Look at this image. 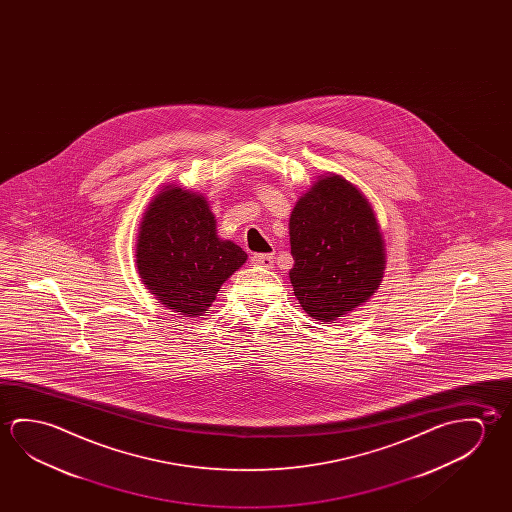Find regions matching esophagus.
<instances>
[{
    "mask_svg": "<svg viewBox=\"0 0 512 512\" xmlns=\"http://www.w3.org/2000/svg\"><path fill=\"white\" fill-rule=\"evenodd\" d=\"M252 264L259 268H273V253H255L252 257Z\"/></svg>",
    "mask_w": 512,
    "mask_h": 512,
    "instance_id": "esophagus-1",
    "label": "esophagus"
}]
</instances>
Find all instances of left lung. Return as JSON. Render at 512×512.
<instances>
[{
  "mask_svg": "<svg viewBox=\"0 0 512 512\" xmlns=\"http://www.w3.org/2000/svg\"><path fill=\"white\" fill-rule=\"evenodd\" d=\"M294 296L316 321H336L377 293L386 252L366 196L343 176H321L289 219Z\"/></svg>",
  "mask_w": 512,
  "mask_h": 512,
  "instance_id": "left-lung-1",
  "label": "left lung"
}]
</instances>
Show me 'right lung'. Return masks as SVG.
Returning <instances> with one entry per match:
<instances>
[{
    "instance_id": "obj_1",
    "label": "right lung",
    "mask_w": 512,
    "mask_h": 512,
    "mask_svg": "<svg viewBox=\"0 0 512 512\" xmlns=\"http://www.w3.org/2000/svg\"><path fill=\"white\" fill-rule=\"evenodd\" d=\"M246 259L243 248L219 239L202 194L168 185L144 212L135 264L143 284L168 309L202 316Z\"/></svg>"
}]
</instances>
